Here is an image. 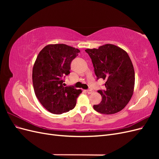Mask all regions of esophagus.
I'll use <instances>...</instances> for the list:
<instances>
[{
  "label": "esophagus",
  "instance_id": "34e87169",
  "mask_svg": "<svg viewBox=\"0 0 159 159\" xmlns=\"http://www.w3.org/2000/svg\"><path fill=\"white\" fill-rule=\"evenodd\" d=\"M86 92H87L88 94H91L93 93V91H92V89H88L87 91H86Z\"/></svg>",
  "mask_w": 159,
  "mask_h": 159
}]
</instances>
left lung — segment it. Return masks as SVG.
<instances>
[{"mask_svg": "<svg viewBox=\"0 0 159 159\" xmlns=\"http://www.w3.org/2000/svg\"><path fill=\"white\" fill-rule=\"evenodd\" d=\"M92 61L98 80L105 81L106 89L98 90L102 100L93 109L111 115L121 111L131 99L134 87V71L127 53L117 46L107 44L98 49H86Z\"/></svg>", "mask_w": 159, "mask_h": 159, "instance_id": "obj_1", "label": "left lung"}]
</instances>
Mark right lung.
Segmentation results:
<instances>
[{"label": "right lung", "mask_w": 159, "mask_h": 159, "mask_svg": "<svg viewBox=\"0 0 159 159\" xmlns=\"http://www.w3.org/2000/svg\"><path fill=\"white\" fill-rule=\"evenodd\" d=\"M79 52L66 44H49L37 56L32 70L34 89L43 107L52 113L61 114L75 106L81 90L64 87L62 77L70 74L71 62Z\"/></svg>", "instance_id": "add662e5"}]
</instances>
